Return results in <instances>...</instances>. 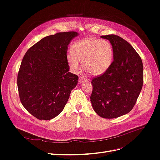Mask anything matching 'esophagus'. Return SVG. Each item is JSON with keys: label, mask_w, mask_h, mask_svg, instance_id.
Returning a JSON list of instances; mask_svg holds the SVG:
<instances>
[{"label": "esophagus", "mask_w": 160, "mask_h": 160, "mask_svg": "<svg viewBox=\"0 0 160 160\" xmlns=\"http://www.w3.org/2000/svg\"><path fill=\"white\" fill-rule=\"evenodd\" d=\"M85 81H87V79L83 78V77H79V82H80V83H83V82H85Z\"/></svg>", "instance_id": "34e87169"}]
</instances>
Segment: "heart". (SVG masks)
Wrapping results in <instances>:
<instances>
[{"instance_id":"obj_1","label":"heart","mask_w":160,"mask_h":160,"mask_svg":"<svg viewBox=\"0 0 160 160\" xmlns=\"http://www.w3.org/2000/svg\"><path fill=\"white\" fill-rule=\"evenodd\" d=\"M67 53V61L70 70L77 72L79 61L83 69L93 75L104 73L113 59V49L110 42L95 38H86L75 42Z\"/></svg>"}]
</instances>
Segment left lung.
I'll return each mask as SVG.
<instances>
[{
  "label": "left lung",
  "mask_w": 160,
  "mask_h": 160,
  "mask_svg": "<svg viewBox=\"0 0 160 160\" xmlns=\"http://www.w3.org/2000/svg\"><path fill=\"white\" fill-rule=\"evenodd\" d=\"M101 37L112 45L113 61L104 73L92 79L90 99L97 114L113 119L134 107L142 89L143 67L138 53L123 38L115 35Z\"/></svg>",
  "instance_id": "1"
}]
</instances>
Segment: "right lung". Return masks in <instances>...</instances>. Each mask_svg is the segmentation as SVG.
Segmentation results:
<instances>
[{
    "mask_svg": "<svg viewBox=\"0 0 160 160\" xmlns=\"http://www.w3.org/2000/svg\"><path fill=\"white\" fill-rule=\"evenodd\" d=\"M78 35L75 31L45 37L32 46L22 60L17 76L23 107L40 120L61 113L79 77L70 72L67 61L68 45Z\"/></svg>",
    "mask_w": 160,
    "mask_h": 160,
    "instance_id": "obj_1",
    "label": "right lung"
}]
</instances>
